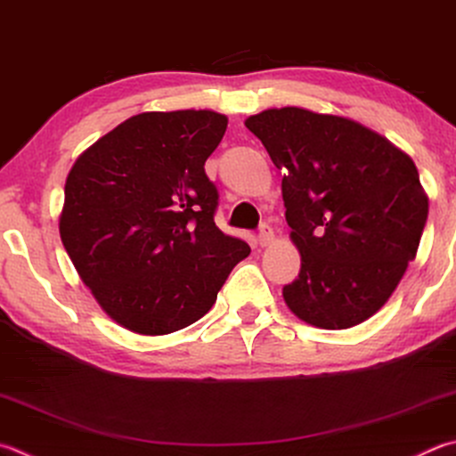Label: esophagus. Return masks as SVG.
Masks as SVG:
<instances>
[{"label": "esophagus", "instance_id": "34e87169", "mask_svg": "<svg viewBox=\"0 0 456 456\" xmlns=\"http://www.w3.org/2000/svg\"><path fill=\"white\" fill-rule=\"evenodd\" d=\"M256 239H259V245L261 247H267V245H271L273 241H275V233H273V229L269 225H263L259 229V235H256Z\"/></svg>", "mask_w": 456, "mask_h": 456}]
</instances>
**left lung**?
I'll return each mask as SVG.
<instances>
[{
    "mask_svg": "<svg viewBox=\"0 0 456 456\" xmlns=\"http://www.w3.org/2000/svg\"><path fill=\"white\" fill-rule=\"evenodd\" d=\"M285 171V217L301 271L287 307L338 330L372 317L415 259L428 197L411 157L361 123L303 107L245 119Z\"/></svg>",
    "mask_w": 456,
    "mask_h": 456,
    "instance_id": "left-lung-1",
    "label": "left lung"
}]
</instances>
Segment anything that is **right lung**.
<instances>
[{"mask_svg":"<svg viewBox=\"0 0 456 456\" xmlns=\"http://www.w3.org/2000/svg\"><path fill=\"white\" fill-rule=\"evenodd\" d=\"M225 129V115L211 110L147 111L73 163L61 241L102 309L127 330L169 335L200 321L251 253L213 219L219 193L205 161Z\"/></svg>","mask_w":456,"mask_h":456,"instance_id":"add662e5","label":"right lung"}]
</instances>
